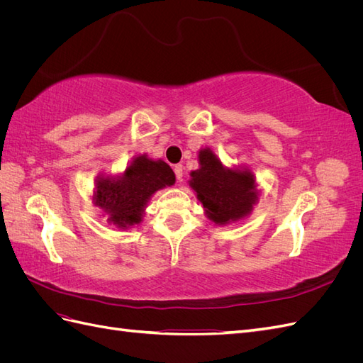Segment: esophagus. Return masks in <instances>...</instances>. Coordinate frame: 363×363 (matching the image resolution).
Wrapping results in <instances>:
<instances>
[{
	"mask_svg": "<svg viewBox=\"0 0 363 363\" xmlns=\"http://www.w3.org/2000/svg\"><path fill=\"white\" fill-rule=\"evenodd\" d=\"M174 174H175V179H177V182L183 180V167H182V164H175Z\"/></svg>",
	"mask_w": 363,
	"mask_h": 363,
	"instance_id": "esophagus-1",
	"label": "esophagus"
}]
</instances>
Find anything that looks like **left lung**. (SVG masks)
Returning <instances> with one entry per match:
<instances>
[{"instance_id":"8db88e82","label":"left lung","mask_w":363,"mask_h":363,"mask_svg":"<svg viewBox=\"0 0 363 363\" xmlns=\"http://www.w3.org/2000/svg\"><path fill=\"white\" fill-rule=\"evenodd\" d=\"M200 169L191 172V186L208 219L225 224L245 216L257 199L252 174L224 169L211 150L200 151Z\"/></svg>"}]
</instances>
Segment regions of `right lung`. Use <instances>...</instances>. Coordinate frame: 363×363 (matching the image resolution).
Returning a JSON list of instances; mask_svg holds the SVG:
<instances>
[{"label": "right lung", "mask_w": 363, "mask_h": 363, "mask_svg": "<svg viewBox=\"0 0 363 363\" xmlns=\"http://www.w3.org/2000/svg\"><path fill=\"white\" fill-rule=\"evenodd\" d=\"M174 182L175 175L167 163L138 156L121 179H101L96 183V203L111 213L113 224L128 227L140 221L150 196Z\"/></svg>", "instance_id": "1"}]
</instances>
